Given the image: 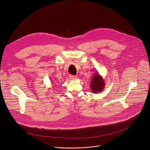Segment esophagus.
<instances>
[{"mask_svg": "<svg viewBox=\"0 0 150 150\" xmlns=\"http://www.w3.org/2000/svg\"><path fill=\"white\" fill-rule=\"evenodd\" d=\"M69 77V79H75L77 78V77L76 76L72 75H70Z\"/></svg>", "mask_w": 150, "mask_h": 150, "instance_id": "1", "label": "esophagus"}]
</instances>
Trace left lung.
I'll return each mask as SVG.
<instances>
[{"instance_id": "8db88e82", "label": "left lung", "mask_w": 150, "mask_h": 150, "mask_svg": "<svg viewBox=\"0 0 150 150\" xmlns=\"http://www.w3.org/2000/svg\"><path fill=\"white\" fill-rule=\"evenodd\" d=\"M90 86L92 92L94 94H98L102 91L105 86V82L102 76L98 73L94 74Z\"/></svg>"}]
</instances>
